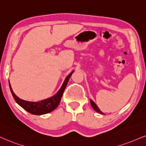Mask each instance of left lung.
Segmentation results:
<instances>
[{"label": "left lung", "instance_id": "1", "mask_svg": "<svg viewBox=\"0 0 146 146\" xmlns=\"http://www.w3.org/2000/svg\"><path fill=\"white\" fill-rule=\"evenodd\" d=\"M90 102H91V106H92V108L95 110V111H98V112H99V113H100V114H104V113L102 112V111H101L100 109H99V108L98 107V106H97L96 104H95V103L94 102H93V100H90Z\"/></svg>", "mask_w": 146, "mask_h": 146}]
</instances>
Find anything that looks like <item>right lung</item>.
Wrapping results in <instances>:
<instances>
[{"instance_id": "right-lung-1", "label": "right lung", "mask_w": 146, "mask_h": 146, "mask_svg": "<svg viewBox=\"0 0 146 146\" xmlns=\"http://www.w3.org/2000/svg\"><path fill=\"white\" fill-rule=\"evenodd\" d=\"M74 71L70 73V74H68L66 78H65V80L64 83L62 85L60 89L57 93H55V95L51 97V98H48L45 100H41L40 102H28V101L23 100L16 95L13 91V89L11 86L10 82H9V87L13 97L14 100L16 102V103L18 104V105H19L21 108H23L25 110L30 113V114H34V115H42L47 114L54 110L58 106L60 102L61 99L64 93V91L65 89H66V85H67L68 80L70 78V76H72Z\"/></svg>"}]
</instances>
